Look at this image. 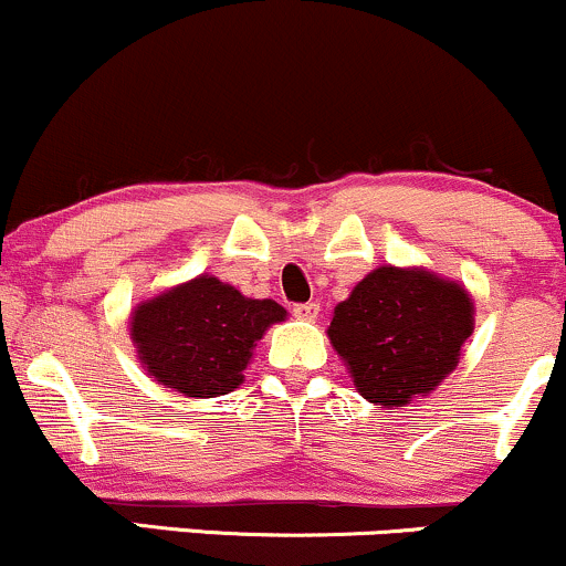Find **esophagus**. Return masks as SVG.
<instances>
[{
	"mask_svg": "<svg viewBox=\"0 0 566 566\" xmlns=\"http://www.w3.org/2000/svg\"><path fill=\"white\" fill-rule=\"evenodd\" d=\"M317 313H321V304H317V302L294 304V315L300 317V321H315Z\"/></svg>",
	"mask_w": 566,
	"mask_h": 566,
	"instance_id": "obj_1",
	"label": "esophagus"
}]
</instances>
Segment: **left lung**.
Listing matches in <instances>:
<instances>
[{
    "label": "left lung",
    "mask_w": 566,
    "mask_h": 566,
    "mask_svg": "<svg viewBox=\"0 0 566 566\" xmlns=\"http://www.w3.org/2000/svg\"><path fill=\"white\" fill-rule=\"evenodd\" d=\"M473 334V300L460 283L417 266H377L334 307L328 339L355 387L377 406L436 390Z\"/></svg>",
    "instance_id": "obj_1"
}]
</instances>
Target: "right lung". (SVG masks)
Instances as JSON below:
<instances>
[{"label": "right lung", "instance_id": "1", "mask_svg": "<svg viewBox=\"0 0 566 566\" xmlns=\"http://www.w3.org/2000/svg\"><path fill=\"white\" fill-rule=\"evenodd\" d=\"M285 310L198 275L133 310L130 339L155 382L187 398L227 396L243 382L253 347Z\"/></svg>", "mask_w": 566, "mask_h": 566}]
</instances>
